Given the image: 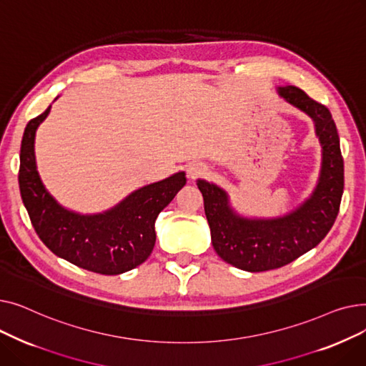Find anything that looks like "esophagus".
<instances>
[{
	"mask_svg": "<svg viewBox=\"0 0 366 366\" xmlns=\"http://www.w3.org/2000/svg\"><path fill=\"white\" fill-rule=\"evenodd\" d=\"M203 170L204 169L200 164H193V166H189V169H188V175H189L191 179H196L197 177L202 175Z\"/></svg>",
	"mask_w": 366,
	"mask_h": 366,
	"instance_id": "34e87169",
	"label": "esophagus"
}]
</instances>
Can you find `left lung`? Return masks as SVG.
<instances>
[{
    "label": "left lung",
    "mask_w": 366,
    "mask_h": 366,
    "mask_svg": "<svg viewBox=\"0 0 366 366\" xmlns=\"http://www.w3.org/2000/svg\"><path fill=\"white\" fill-rule=\"evenodd\" d=\"M277 92L315 123L322 145V169L313 194L285 217L252 219L229 207L222 188L197 181L215 252L225 262L251 273L274 270L317 246L337 219L344 189V162L330 109L295 86L279 87Z\"/></svg>",
    "instance_id": "obj_1"
}]
</instances>
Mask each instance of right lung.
I'll return each mask as SVG.
<instances>
[{
    "label": "right lung",
    "mask_w": 366,
    "mask_h": 366,
    "mask_svg": "<svg viewBox=\"0 0 366 366\" xmlns=\"http://www.w3.org/2000/svg\"><path fill=\"white\" fill-rule=\"evenodd\" d=\"M49 112L50 107L26 124L21 145L19 188L32 227L54 255L84 270L109 276L132 270L151 255L154 222L185 185V173L133 191L104 214L71 212L47 193L36 172L35 132Z\"/></svg>",
    "instance_id": "right-lung-1"
}]
</instances>
